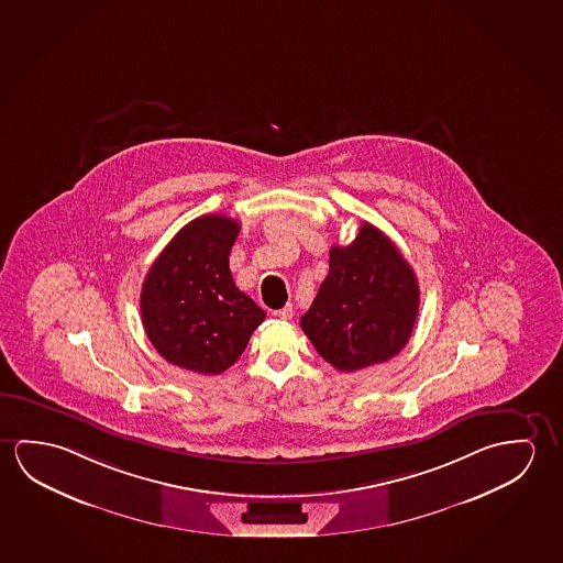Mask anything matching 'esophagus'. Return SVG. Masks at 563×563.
<instances>
[{
    "mask_svg": "<svg viewBox=\"0 0 563 563\" xmlns=\"http://www.w3.org/2000/svg\"><path fill=\"white\" fill-rule=\"evenodd\" d=\"M274 317H277V319H284V321L291 319V317H294V305H286L284 309H277V311H274Z\"/></svg>",
    "mask_w": 563,
    "mask_h": 563,
    "instance_id": "esophagus-1",
    "label": "esophagus"
}]
</instances>
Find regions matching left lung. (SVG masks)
<instances>
[{
	"label": "left lung",
	"mask_w": 563,
	"mask_h": 563,
	"mask_svg": "<svg viewBox=\"0 0 563 563\" xmlns=\"http://www.w3.org/2000/svg\"><path fill=\"white\" fill-rule=\"evenodd\" d=\"M419 314V284L409 262L374 224L356 241L332 246L329 276L301 329L340 372H357L397 356Z\"/></svg>",
	"instance_id": "obj_1"
}]
</instances>
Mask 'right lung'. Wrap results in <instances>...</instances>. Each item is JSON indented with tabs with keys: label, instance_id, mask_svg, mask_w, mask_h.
I'll list each match as a JSON object with an SVG mask.
<instances>
[{
	"label": "right lung",
	"instance_id": "obj_1",
	"mask_svg": "<svg viewBox=\"0 0 563 563\" xmlns=\"http://www.w3.org/2000/svg\"><path fill=\"white\" fill-rule=\"evenodd\" d=\"M241 223L203 214L179 229L144 277V332L166 362L223 374L241 357L264 309L234 286L229 254Z\"/></svg>",
	"mask_w": 563,
	"mask_h": 563
}]
</instances>
